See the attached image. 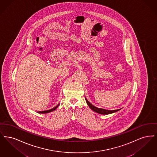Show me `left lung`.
Instances as JSON below:
<instances>
[{
  "instance_id": "left-lung-1",
  "label": "left lung",
  "mask_w": 157,
  "mask_h": 157,
  "mask_svg": "<svg viewBox=\"0 0 157 157\" xmlns=\"http://www.w3.org/2000/svg\"><path fill=\"white\" fill-rule=\"evenodd\" d=\"M85 100L86 101V102L87 104V105H89V107L92 109L93 111H94V112H96L98 114H104V115H107V114H109L111 113H114L115 112H117L121 109H116V110H108V109H100V108H97L95 106H94L93 105H92L89 101L87 100V98L85 97Z\"/></svg>"
}]
</instances>
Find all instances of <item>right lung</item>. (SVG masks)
Listing matches in <instances>:
<instances>
[{
  "label": "right lung",
  "mask_w": 157,
  "mask_h": 157,
  "mask_svg": "<svg viewBox=\"0 0 157 157\" xmlns=\"http://www.w3.org/2000/svg\"><path fill=\"white\" fill-rule=\"evenodd\" d=\"M59 105V104L57 105H56V106L55 107H54V108L52 109H48V110H46V111H38L37 113H40V114H45V113H50V112H52V111H54V110H55V109H56Z\"/></svg>",
  "instance_id": "obj_1"
}]
</instances>
